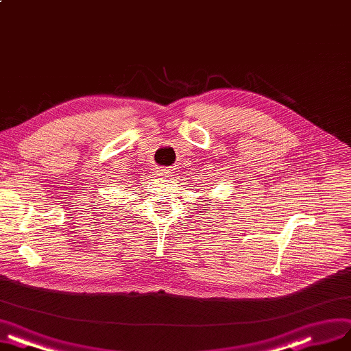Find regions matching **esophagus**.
<instances>
[{
	"mask_svg": "<svg viewBox=\"0 0 351 351\" xmlns=\"http://www.w3.org/2000/svg\"><path fill=\"white\" fill-rule=\"evenodd\" d=\"M156 174L161 176V177H170L171 176V168L161 167V168H158V170H156Z\"/></svg>",
	"mask_w": 351,
	"mask_h": 351,
	"instance_id": "1",
	"label": "esophagus"
}]
</instances>
